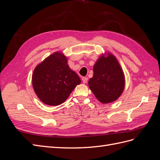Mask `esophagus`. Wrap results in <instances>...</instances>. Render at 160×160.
Here are the masks:
<instances>
[{
	"instance_id": "1",
	"label": "esophagus",
	"mask_w": 160,
	"mask_h": 160,
	"mask_svg": "<svg viewBox=\"0 0 160 160\" xmlns=\"http://www.w3.org/2000/svg\"><path fill=\"white\" fill-rule=\"evenodd\" d=\"M82 81H83V83H88V77H83V78H82Z\"/></svg>"
}]
</instances>
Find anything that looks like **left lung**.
I'll return each mask as SVG.
<instances>
[{
    "instance_id": "obj_1",
    "label": "left lung",
    "mask_w": 160,
    "mask_h": 160,
    "mask_svg": "<svg viewBox=\"0 0 160 160\" xmlns=\"http://www.w3.org/2000/svg\"><path fill=\"white\" fill-rule=\"evenodd\" d=\"M89 87L96 98L102 103L117 100L123 93L125 77L118 61L112 54L101 55L93 66V76Z\"/></svg>"
}]
</instances>
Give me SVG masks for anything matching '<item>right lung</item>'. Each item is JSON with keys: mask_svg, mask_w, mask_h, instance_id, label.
Here are the masks:
<instances>
[{"mask_svg": "<svg viewBox=\"0 0 160 160\" xmlns=\"http://www.w3.org/2000/svg\"><path fill=\"white\" fill-rule=\"evenodd\" d=\"M32 83L34 91L42 102L59 105L81 83V79L67 65V57L62 52H55L35 67Z\"/></svg>", "mask_w": 160, "mask_h": 160, "instance_id": "right-lung-1", "label": "right lung"}]
</instances>
